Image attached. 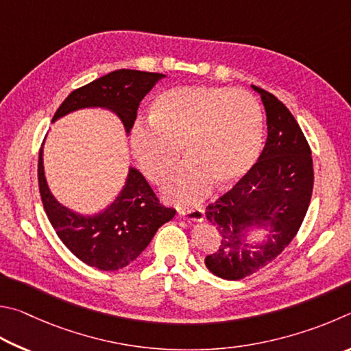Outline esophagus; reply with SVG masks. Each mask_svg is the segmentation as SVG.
I'll use <instances>...</instances> for the list:
<instances>
[{"label":"esophagus","instance_id":"esophagus-1","mask_svg":"<svg viewBox=\"0 0 351 351\" xmlns=\"http://www.w3.org/2000/svg\"><path fill=\"white\" fill-rule=\"evenodd\" d=\"M179 216L186 220H195V222H202L205 220V210L204 208H194V210H180Z\"/></svg>","mask_w":351,"mask_h":351}]
</instances>
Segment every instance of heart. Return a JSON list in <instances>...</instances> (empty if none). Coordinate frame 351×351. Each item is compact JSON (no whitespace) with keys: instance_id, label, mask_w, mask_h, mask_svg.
<instances>
[{"instance_id":"b5f03b06","label":"heart","mask_w":351,"mask_h":351,"mask_svg":"<svg viewBox=\"0 0 351 351\" xmlns=\"http://www.w3.org/2000/svg\"><path fill=\"white\" fill-rule=\"evenodd\" d=\"M263 141V112L254 95L226 86H177L157 97L151 119L131 129V149L146 179L162 183L182 149L186 165L165 183V197L194 205L213 186L231 185L253 168Z\"/></svg>"}]
</instances>
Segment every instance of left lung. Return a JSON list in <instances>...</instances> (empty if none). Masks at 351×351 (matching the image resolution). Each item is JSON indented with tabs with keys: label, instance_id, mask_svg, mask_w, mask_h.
Returning <instances> with one entry per match:
<instances>
[{
	"label": "left lung",
	"instance_id": "1",
	"mask_svg": "<svg viewBox=\"0 0 351 351\" xmlns=\"http://www.w3.org/2000/svg\"><path fill=\"white\" fill-rule=\"evenodd\" d=\"M251 88L267 112L265 147L253 168L205 213L222 237L205 265L226 280L259 271L290 245L308 210L315 180L310 146L296 119L278 97ZM253 229H265L267 234L250 243L246 234Z\"/></svg>",
	"mask_w": 351,
	"mask_h": 351
}]
</instances>
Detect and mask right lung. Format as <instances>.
I'll list each match as a JSON object with an SVG mask.
<instances>
[{"label": "right lung", "instance_id": "obj_1", "mask_svg": "<svg viewBox=\"0 0 351 351\" xmlns=\"http://www.w3.org/2000/svg\"><path fill=\"white\" fill-rule=\"evenodd\" d=\"M165 77L163 73L131 69L110 72L71 92L52 123L80 109L100 108L119 117L129 135L140 101ZM38 185L49 222L61 242L80 261L101 271H115L129 265L149 245L160 226L176 216L172 208L158 204L145 177L132 166H129L125 185L112 204L95 214L72 211L55 199L46 180L43 147Z\"/></svg>", "mask_w": 351, "mask_h": 351}]
</instances>
